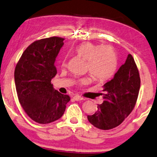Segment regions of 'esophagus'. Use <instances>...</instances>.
Listing matches in <instances>:
<instances>
[{"instance_id": "esophagus-1", "label": "esophagus", "mask_w": 157, "mask_h": 157, "mask_svg": "<svg viewBox=\"0 0 157 157\" xmlns=\"http://www.w3.org/2000/svg\"><path fill=\"white\" fill-rule=\"evenodd\" d=\"M73 99H74L75 101H82V99H83V98H82V97H81L80 95H74V97H73Z\"/></svg>"}]
</instances>
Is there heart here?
Here are the masks:
<instances>
[{
	"label": "heart",
	"mask_w": 157,
	"mask_h": 157,
	"mask_svg": "<svg viewBox=\"0 0 157 157\" xmlns=\"http://www.w3.org/2000/svg\"><path fill=\"white\" fill-rule=\"evenodd\" d=\"M75 51L79 56L87 60V71L97 80H106L115 73L117 56L111 46L86 42L77 46ZM90 82V78H84L80 81L82 84H87Z\"/></svg>",
	"instance_id": "heart-1"
}]
</instances>
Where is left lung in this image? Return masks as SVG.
Returning a JSON list of instances; mask_svg holds the SVG:
<instances>
[{"label":"left lung","instance_id":"obj_1","mask_svg":"<svg viewBox=\"0 0 157 157\" xmlns=\"http://www.w3.org/2000/svg\"><path fill=\"white\" fill-rule=\"evenodd\" d=\"M140 87L139 71L131 54L120 67L113 78L104 84V102L98 104V110L87 115L89 122L102 130L119 126L135 106Z\"/></svg>","mask_w":157,"mask_h":157}]
</instances>
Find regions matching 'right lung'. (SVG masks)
<instances>
[{
	"instance_id": "right-lung-1",
	"label": "right lung",
	"mask_w": 157,
	"mask_h": 157,
	"mask_svg": "<svg viewBox=\"0 0 157 157\" xmlns=\"http://www.w3.org/2000/svg\"><path fill=\"white\" fill-rule=\"evenodd\" d=\"M63 38L53 36L31 43L20 57L14 70L17 97L29 117L47 124L63 115L71 98L54 90L51 80L56 75L54 63Z\"/></svg>"
}]
</instances>
